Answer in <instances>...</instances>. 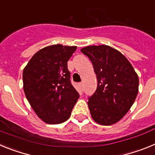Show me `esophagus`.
<instances>
[{
  "instance_id": "1",
  "label": "esophagus",
  "mask_w": 155,
  "mask_h": 155,
  "mask_svg": "<svg viewBox=\"0 0 155 155\" xmlns=\"http://www.w3.org/2000/svg\"><path fill=\"white\" fill-rule=\"evenodd\" d=\"M79 87H80L81 91H84V84H83V83H80V84H79Z\"/></svg>"
}]
</instances>
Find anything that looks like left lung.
<instances>
[{
	"instance_id": "1",
	"label": "left lung",
	"mask_w": 155,
	"mask_h": 155,
	"mask_svg": "<svg viewBox=\"0 0 155 155\" xmlns=\"http://www.w3.org/2000/svg\"><path fill=\"white\" fill-rule=\"evenodd\" d=\"M81 51L91 61L98 80L96 91L87 102L91 117L101 125L116 124L136 99L137 74L128 60L110 46H90Z\"/></svg>"
}]
</instances>
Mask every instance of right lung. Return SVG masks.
<instances>
[{
    "label": "right lung",
    "mask_w": 155,
    "mask_h": 155,
    "mask_svg": "<svg viewBox=\"0 0 155 155\" xmlns=\"http://www.w3.org/2000/svg\"><path fill=\"white\" fill-rule=\"evenodd\" d=\"M76 46H46L31 57L23 71L25 94L37 116L50 124L69 119L79 98L71 81L68 61Z\"/></svg>",
    "instance_id": "1"
}]
</instances>
